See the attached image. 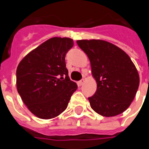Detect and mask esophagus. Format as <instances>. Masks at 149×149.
<instances>
[{
  "mask_svg": "<svg viewBox=\"0 0 149 149\" xmlns=\"http://www.w3.org/2000/svg\"><path fill=\"white\" fill-rule=\"evenodd\" d=\"M84 83V79H82L81 80H79V81L78 82V84H79V85H80V86H81V85H83Z\"/></svg>",
  "mask_w": 149,
  "mask_h": 149,
  "instance_id": "obj_1",
  "label": "esophagus"
}]
</instances>
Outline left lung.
<instances>
[{
    "label": "left lung",
    "instance_id": "left-lung-1",
    "mask_svg": "<svg viewBox=\"0 0 149 149\" xmlns=\"http://www.w3.org/2000/svg\"><path fill=\"white\" fill-rule=\"evenodd\" d=\"M89 57L97 82L95 95L88 98L91 108L102 116L113 117L125 111L139 85V73L123 49L100 40H77Z\"/></svg>",
    "mask_w": 149,
    "mask_h": 149
}]
</instances>
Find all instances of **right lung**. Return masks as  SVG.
<instances>
[{
    "label": "right lung",
    "mask_w": 149,
    "mask_h": 149,
    "mask_svg": "<svg viewBox=\"0 0 149 149\" xmlns=\"http://www.w3.org/2000/svg\"><path fill=\"white\" fill-rule=\"evenodd\" d=\"M73 45L70 38H50L25 56L17 67V91L36 117L49 119L60 115L77 89L65 65V54Z\"/></svg>",
    "instance_id": "obj_1"
}]
</instances>
